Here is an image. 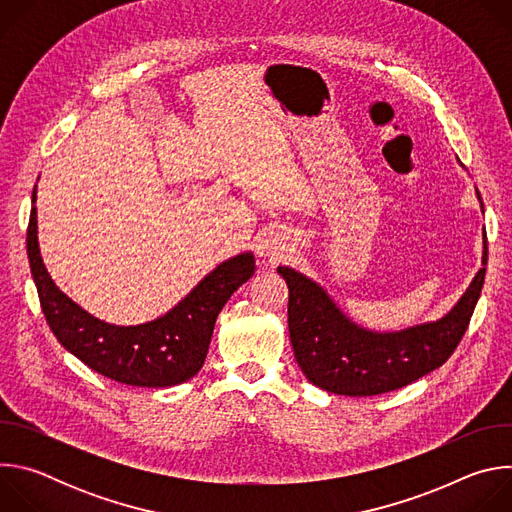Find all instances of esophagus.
<instances>
[{
	"instance_id": "34e87169",
	"label": "esophagus",
	"mask_w": 512,
	"mask_h": 512,
	"mask_svg": "<svg viewBox=\"0 0 512 512\" xmlns=\"http://www.w3.org/2000/svg\"><path fill=\"white\" fill-rule=\"evenodd\" d=\"M285 243H287V235H285V233H281V231H271V233L265 237V241H263V245H261V251H263V255L275 259V257H279V255L285 251Z\"/></svg>"
}]
</instances>
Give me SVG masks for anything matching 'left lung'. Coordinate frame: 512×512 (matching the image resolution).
Masks as SVG:
<instances>
[{
  "label": "left lung",
  "instance_id": "8db88e82",
  "mask_svg": "<svg viewBox=\"0 0 512 512\" xmlns=\"http://www.w3.org/2000/svg\"><path fill=\"white\" fill-rule=\"evenodd\" d=\"M476 196L480 200L478 190ZM486 261L488 247L484 231L482 269L474 275L454 308L437 320L391 332L356 324L338 308L318 281L279 265L277 273L289 289V340L302 373L310 383L328 393L371 397L401 389L440 369L470 324L482 291Z\"/></svg>",
  "mask_w": 512,
  "mask_h": 512
}]
</instances>
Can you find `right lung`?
Instances as JSON below:
<instances>
[{
  "instance_id": "right-lung-1",
  "label": "right lung",
  "mask_w": 512,
  "mask_h": 512,
  "mask_svg": "<svg viewBox=\"0 0 512 512\" xmlns=\"http://www.w3.org/2000/svg\"><path fill=\"white\" fill-rule=\"evenodd\" d=\"M36 186L28 225V259L44 318L58 342L89 369L131 387H174L204 364L214 322L235 291L255 273V255L239 253L206 273L166 314L131 326L95 318L52 281L38 245Z\"/></svg>"
}]
</instances>
